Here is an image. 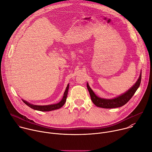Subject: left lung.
I'll return each instance as SVG.
<instances>
[{
	"mask_svg": "<svg viewBox=\"0 0 152 152\" xmlns=\"http://www.w3.org/2000/svg\"><path fill=\"white\" fill-rule=\"evenodd\" d=\"M141 72L140 73V77L137 81V82L130 88L128 91H127L124 94L112 99H106L99 97L97 96L93 91L91 90V88L90 87L88 83H86V86H87V88L88 90V91L90 93L91 99L93 103L100 107L103 108H115V107H121L123 105H124L126 103L129 102V100L131 99L134 94L135 93L137 89L139 88V86L141 83Z\"/></svg>",
	"mask_w": 152,
	"mask_h": 152,
	"instance_id": "1",
	"label": "left lung"
}]
</instances>
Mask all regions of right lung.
Here are the masks:
<instances>
[{"label":"right lung","mask_w":152,"mask_h":152,"mask_svg":"<svg viewBox=\"0 0 152 152\" xmlns=\"http://www.w3.org/2000/svg\"><path fill=\"white\" fill-rule=\"evenodd\" d=\"M69 88V84L67 85V88H66V90H65V92L64 93V96H63L62 100L59 103H56V104H49V105H35L33 104H31L30 103H29L23 99H22V100L26 105H28L29 107H31L32 109L35 110H37V111H50L58 110V109H59V108L61 107L65 104V103H66L67 97Z\"/></svg>","instance_id":"1"}]
</instances>
